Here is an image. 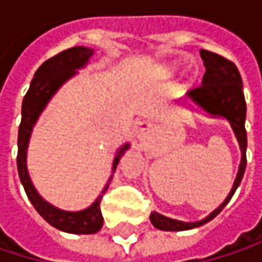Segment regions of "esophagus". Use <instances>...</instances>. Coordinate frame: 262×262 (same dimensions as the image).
Instances as JSON below:
<instances>
[{
  "label": "esophagus",
  "instance_id": "34e87169",
  "mask_svg": "<svg viewBox=\"0 0 262 262\" xmlns=\"http://www.w3.org/2000/svg\"><path fill=\"white\" fill-rule=\"evenodd\" d=\"M150 130V126L147 124V123H138L136 124V133H138V136H142L144 133H147V132Z\"/></svg>",
  "mask_w": 262,
  "mask_h": 262
}]
</instances>
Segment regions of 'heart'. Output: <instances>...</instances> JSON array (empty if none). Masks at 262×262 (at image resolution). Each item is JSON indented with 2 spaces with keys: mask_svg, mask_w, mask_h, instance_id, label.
<instances>
[{
  "mask_svg": "<svg viewBox=\"0 0 262 262\" xmlns=\"http://www.w3.org/2000/svg\"><path fill=\"white\" fill-rule=\"evenodd\" d=\"M178 71V65H165L164 67V73L167 74V76H171V74H174Z\"/></svg>",
  "mask_w": 262,
  "mask_h": 262,
  "instance_id": "heart-1",
  "label": "heart"
}]
</instances>
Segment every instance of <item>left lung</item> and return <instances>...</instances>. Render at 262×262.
Here are the masks:
<instances>
[{"instance_id": "left-lung-1", "label": "left lung", "mask_w": 262, "mask_h": 262, "mask_svg": "<svg viewBox=\"0 0 262 262\" xmlns=\"http://www.w3.org/2000/svg\"><path fill=\"white\" fill-rule=\"evenodd\" d=\"M200 56L206 68V73L202 80V86L191 89L186 95L192 103H195L206 114L212 117H223L229 121L232 130L235 133L236 141L239 144L241 162H239V168H238L235 182L231 192L215 211H212L206 219L200 222H194V223L179 222L155 211L150 214V222L153 223L156 229H161V231H188V229L199 228L211 222L214 217H217L222 212V209L228 205V202L232 199L235 189L244 176V170L247 164V159H246L247 135H246V127H244L246 100L243 94V80L239 76V71L234 62L225 59L220 54L211 53L208 50H200Z\"/></svg>"}]
</instances>
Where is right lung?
<instances>
[{
	"label": "right lung",
	"instance_id": "add662e5",
	"mask_svg": "<svg viewBox=\"0 0 262 262\" xmlns=\"http://www.w3.org/2000/svg\"><path fill=\"white\" fill-rule=\"evenodd\" d=\"M92 54H94V50L91 48L73 47L45 60L39 67V70L34 73V77L30 83V89L27 91L26 97L23 100V118L19 124V132H18V158H16L18 173H19V179L26 189L28 200L31 202L34 209L42 215L45 222H48L56 229L70 232V234H97L101 229L103 215H101L100 203H101L103 195H98L97 200L89 208L83 211H77V212L63 211L50 205L37 194L36 188L33 186L31 179L28 176L27 148H28V141H30L33 127L39 115L42 114V111L51 100V97L59 91V88L67 80H70L73 76L77 74V70L83 68L88 63ZM127 148H129V144H124L123 147L118 148L115 159H114V167H112L114 171ZM109 182L104 186L103 192L107 189Z\"/></svg>",
	"mask_w": 262,
	"mask_h": 262
}]
</instances>
